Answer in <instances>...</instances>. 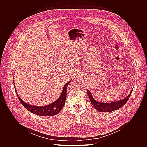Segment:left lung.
Listing matches in <instances>:
<instances>
[{
  "label": "left lung",
  "mask_w": 147,
  "mask_h": 147,
  "mask_svg": "<svg viewBox=\"0 0 147 147\" xmlns=\"http://www.w3.org/2000/svg\"><path fill=\"white\" fill-rule=\"evenodd\" d=\"M132 90L130 94L124 99L117 101L116 102H99L98 101H96L92 96V94L90 93V91L87 90V93L88 94V96L90 98V101L92 103V104L93 105V107L95 108V109L100 112H112L116 110H117L121 108L123 106H124L128 100L129 98V97L131 96V94L132 92Z\"/></svg>",
  "instance_id": "obj_1"
}]
</instances>
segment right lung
<instances>
[{"instance_id":"add662e5","label":"right lung","mask_w":147,"mask_h":147,"mask_svg":"<svg viewBox=\"0 0 147 147\" xmlns=\"http://www.w3.org/2000/svg\"><path fill=\"white\" fill-rule=\"evenodd\" d=\"M71 81V80L69 81L68 82H67L64 85L61 96L56 101H55L51 104H49L48 105L44 106V107H37V106L30 105L24 102L19 97L18 94H17L15 87V90L16 91V93L19 98L20 102L22 103L23 106L27 111L31 112L32 113L38 115L40 116H54V115L58 114L61 111V109L63 108V107H64L65 104L66 97L67 87ZM13 85H14V82H13Z\"/></svg>"}]
</instances>
